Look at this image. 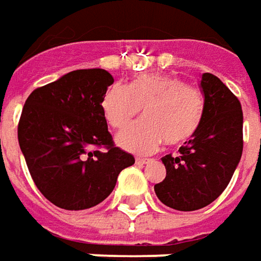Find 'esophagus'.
<instances>
[{
	"label": "esophagus",
	"mask_w": 261,
	"mask_h": 261,
	"mask_svg": "<svg viewBox=\"0 0 261 261\" xmlns=\"http://www.w3.org/2000/svg\"><path fill=\"white\" fill-rule=\"evenodd\" d=\"M135 161L138 166H144V164H148V163H149V160H148V158H142V156H136Z\"/></svg>",
	"instance_id": "34e87169"
}]
</instances>
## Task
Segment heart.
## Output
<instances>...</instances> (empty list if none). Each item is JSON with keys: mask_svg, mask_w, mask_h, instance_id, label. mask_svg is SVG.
Returning a JSON list of instances; mask_svg holds the SVG:
<instances>
[{"mask_svg": "<svg viewBox=\"0 0 261 261\" xmlns=\"http://www.w3.org/2000/svg\"><path fill=\"white\" fill-rule=\"evenodd\" d=\"M101 109L107 123L117 130L129 125L144 109L142 122L117 136L127 151L149 154L163 141L177 146L196 135L203 120L205 100L199 90L180 78L161 74L136 76L125 87L115 84L106 91Z\"/></svg>", "mask_w": 261, "mask_h": 261, "instance_id": "heart-1", "label": "heart"}]
</instances>
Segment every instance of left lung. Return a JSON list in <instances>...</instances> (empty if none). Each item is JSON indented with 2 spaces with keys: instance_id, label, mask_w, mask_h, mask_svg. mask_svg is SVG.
<instances>
[{
  "instance_id": "left-lung-1",
  "label": "left lung",
  "mask_w": 261,
  "mask_h": 261,
  "mask_svg": "<svg viewBox=\"0 0 261 261\" xmlns=\"http://www.w3.org/2000/svg\"><path fill=\"white\" fill-rule=\"evenodd\" d=\"M203 120L178 154L163 156L166 178L154 186L158 199L175 211H197L226 189L243 154V110L232 91L214 74L200 81Z\"/></svg>"
}]
</instances>
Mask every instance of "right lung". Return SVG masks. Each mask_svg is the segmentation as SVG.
Listing matches in <instances>:
<instances>
[{"label": "right lung", "instance_id": "1", "mask_svg": "<svg viewBox=\"0 0 261 261\" xmlns=\"http://www.w3.org/2000/svg\"><path fill=\"white\" fill-rule=\"evenodd\" d=\"M113 81L105 69H76L25 100L18 144L36 187L58 207L98 205L135 163L115 145L103 115L101 100Z\"/></svg>", "mask_w": 261, "mask_h": 261}]
</instances>
